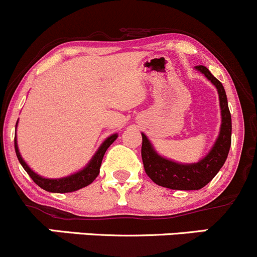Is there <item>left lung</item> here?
<instances>
[{
  "mask_svg": "<svg viewBox=\"0 0 257 257\" xmlns=\"http://www.w3.org/2000/svg\"><path fill=\"white\" fill-rule=\"evenodd\" d=\"M217 89L221 113L219 136L208 154L199 162L183 164L160 155L144 133L142 143V159L148 177L155 184L173 190H199L214 179L226 160L231 145V114L227 105L226 93L219 79L215 78L206 67L196 66Z\"/></svg>",
  "mask_w": 257,
  "mask_h": 257,
  "instance_id": "left-lung-1",
  "label": "left lung"
}]
</instances>
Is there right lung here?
I'll return each instance as SVG.
<instances>
[{"instance_id": "add662e5", "label": "right lung", "mask_w": 257, "mask_h": 257, "mask_svg": "<svg viewBox=\"0 0 257 257\" xmlns=\"http://www.w3.org/2000/svg\"><path fill=\"white\" fill-rule=\"evenodd\" d=\"M17 124L18 120L16 125ZM116 138H118V134L116 133L108 137V138L100 144V147L98 148L97 152H95L94 155L92 157V159L88 162V164L85 165L83 169H80L79 172L68 175V177L58 179L41 177V175H38L37 173H35L30 167H28V164L23 160L22 155H21L20 149H18L17 136H15V150H16L18 162L21 163L23 169L27 172V174L32 178V180L35 181L40 188H42L43 190L46 191H49V193H72V191L79 190V189L84 188V186L89 185V184H92L93 181H94V179L98 177V174H99L100 165H102V160L105 152H107L108 148L113 144V142L115 141Z\"/></svg>"}]
</instances>
